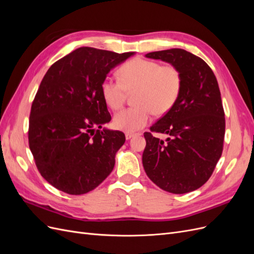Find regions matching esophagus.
<instances>
[{
    "mask_svg": "<svg viewBox=\"0 0 254 254\" xmlns=\"http://www.w3.org/2000/svg\"><path fill=\"white\" fill-rule=\"evenodd\" d=\"M136 135H137L136 133H131V132H126V133H125L126 140H130V139H132V137H134V136H136Z\"/></svg>",
    "mask_w": 254,
    "mask_h": 254,
    "instance_id": "34e87169",
    "label": "esophagus"
}]
</instances>
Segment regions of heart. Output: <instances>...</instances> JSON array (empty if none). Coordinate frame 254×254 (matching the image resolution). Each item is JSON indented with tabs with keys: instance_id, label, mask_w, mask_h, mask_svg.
I'll return each mask as SVG.
<instances>
[{
	"instance_id": "b5f03b06",
	"label": "heart",
	"mask_w": 254,
	"mask_h": 254,
	"mask_svg": "<svg viewBox=\"0 0 254 254\" xmlns=\"http://www.w3.org/2000/svg\"><path fill=\"white\" fill-rule=\"evenodd\" d=\"M120 79L107 77L101 91L105 103L112 110L124 105L126 91L136 90L134 107L122 110L113 118V125L126 132H134L150 121L152 112L164 114L172 109L181 90V74L173 65H161L157 61L136 57L123 64Z\"/></svg>"
}]
</instances>
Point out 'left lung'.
Segmentation results:
<instances>
[{
    "label": "left lung",
    "mask_w": 254,
    "mask_h": 254,
    "mask_svg": "<svg viewBox=\"0 0 254 254\" xmlns=\"http://www.w3.org/2000/svg\"><path fill=\"white\" fill-rule=\"evenodd\" d=\"M145 57L171 64L180 72L182 84L172 109L144 133V170L160 189L186 194L209 180L221 157L226 122L218 82L201 58L182 49ZM152 132L169 137L160 140Z\"/></svg>",
    "instance_id": "1"
}]
</instances>
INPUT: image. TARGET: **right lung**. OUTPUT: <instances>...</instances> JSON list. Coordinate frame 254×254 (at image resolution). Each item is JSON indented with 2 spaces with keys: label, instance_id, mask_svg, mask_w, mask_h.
I'll return each mask as SVG.
<instances>
[{
  "label": "right lung",
  "instance_id": "right-lung-1",
  "mask_svg": "<svg viewBox=\"0 0 254 254\" xmlns=\"http://www.w3.org/2000/svg\"><path fill=\"white\" fill-rule=\"evenodd\" d=\"M132 55L79 48L44 75L30 110L28 143L38 171L54 188L82 195L112 172L126 139L122 131L103 128L111 115L101 86L113 67Z\"/></svg>",
  "mask_w": 254,
  "mask_h": 254
}]
</instances>
